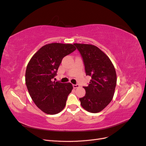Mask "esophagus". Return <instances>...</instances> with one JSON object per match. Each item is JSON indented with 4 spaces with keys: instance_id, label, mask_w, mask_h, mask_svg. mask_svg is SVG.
I'll list each match as a JSON object with an SVG mask.
<instances>
[{
    "instance_id": "34e87169",
    "label": "esophagus",
    "mask_w": 146,
    "mask_h": 146,
    "mask_svg": "<svg viewBox=\"0 0 146 146\" xmlns=\"http://www.w3.org/2000/svg\"><path fill=\"white\" fill-rule=\"evenodd\" d=\"M73 87H74V88L76 89V88H77L79 87V85H78V84H76V85H73Z\"/></svg>"
}]
</instances>
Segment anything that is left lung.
<instances>
[{"label": "left lung", "instance_id": "left-lung-1", "mask_svg": "<svg viewBox=\"0 0 146 146\" xmlns=\"http://www.w3.org/2000/svg\"><path fill=\"white\" fill-rule=\"evenodd\" d=\"M85 65L86 76L91 77L85 96L80 98L82 107L92 113L101 111L113 99L116 85L115 68L109 57L94 45L74 43Z\"/></svg>", "mask_w": 146, "mask_h": 146}]
</instances>
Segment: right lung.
<instances>
[{"instance_id":"right-lung-1","label":"right lung","mask_w":146,"mask_h":146,"mask_svg":"<svg viewBox=\"0 0 146 146\" xmlns=\"http://www.w3.org/2000/svg\"><path fill=\"white\" fill-rule=\"evenodd\" d=\"M76 50L71 44H48L39 48L29 62L26 86L34 103L44 113L55 114L64 109L72 85L52 82V78L64 57Z\"/></svg>"}]
</instances>
